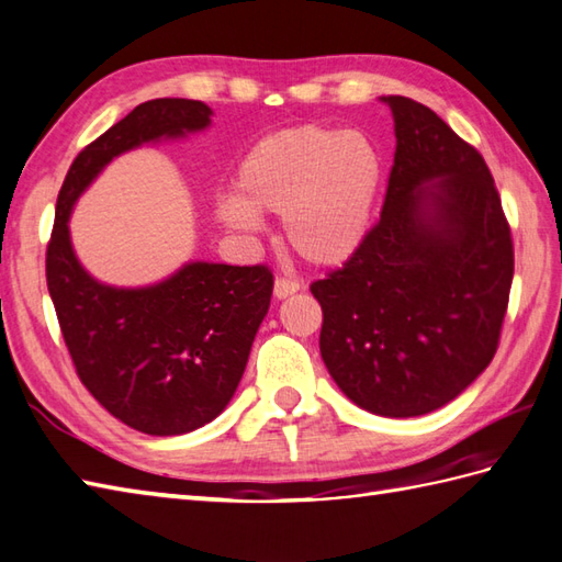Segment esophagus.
I'll use <instances>...</instances> for the list:
<instances>
[{
  "label": "esophagus",
  "mask_w": 562,
  "mask_h": 562,
  "mask_svg": "<svg viewBox=\"0 0 562 562\" xmlns=\"http://www.w3.org/2000/svg\"><path fill=\"white\" fill-rule=\"evenodd\" d=\"M297 291H301V283H297V281H291V279L273 281V297H277V301H283V297H289Z\"/></svg>",
  "instance_id": "esophagus-1"
}]
</instances>
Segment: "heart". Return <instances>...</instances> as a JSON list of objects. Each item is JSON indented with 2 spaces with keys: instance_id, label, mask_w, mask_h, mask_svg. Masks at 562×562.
<instances>
[{
  "instance_id": "1",
  "label": "heart",
  "mask_w": 562,
  "mask_h": 562,
  "mask_svg": "<svg viewBox=\"0 0 562 562\" xmlns=\"http://www.w3.org/2000/svg\"><path fill=\"white\" fill-rule=\"evenodd\" d=\"M383 181L381 153L369 135L305 123L269 133L235 171V193L215 201L227 231L255 235L261 213L281 215L283 239L315 267H339L369 235Z\"/></svg>"
}]
</instances>
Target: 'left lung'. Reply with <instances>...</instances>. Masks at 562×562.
Wrapping results in <instances>:
<instances>
[{
  "label": "left lung",
  "mask_w": 562,
  "mask_h": 562,
  "mask_svg": "<svg viewBox=\"0 0 562 562\" xmlns=\"http://www.w3.org/2000/svg\"><path fill=\"white\" fill-rule=\"evenodd\" d=\"M395 162L381 221L311 285L319 353L339 391L381 417L449 405L497 351L514 277L507 217L485 159L437 113L381 97Z\"/></svg>",
  "instance_id": "obj_1"
}]
</instances>
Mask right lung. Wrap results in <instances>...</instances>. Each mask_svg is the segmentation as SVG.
<instances>
[{
	"label": "right lung",
	"mask_w": 562,
	"mask_h": 562,
	"mask_svg": "<svg viewBox=\"0 0 562 562\" xmlns=\"http://www.w3.org/2000/svg\"><path fill=\"white\" fill-rule=\"evenodd\" d=\"M193 99H153L77 155L57 193L45 277L77 375L123 425L177 437L213 422L231 403L269 313L267 267L187 261L167 279L121 289L77 259L70 215L79 196L123 153L181 140L211 125Z\"/></svg>",
	"instance_id": "1"
}]
</instances>
